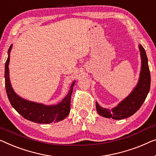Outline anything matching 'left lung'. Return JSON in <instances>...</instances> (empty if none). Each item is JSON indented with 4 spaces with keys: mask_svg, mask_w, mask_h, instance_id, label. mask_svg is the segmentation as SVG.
I'll return each mask as SVG.
<instances>
[{
    "mask_svg": "<svg viewBox=\"0 0 156 156\" xmlns=\"http://www.w3.org/2000/svg\"><path fill=\"white\" fill-rule=\"evenodd\" d=\"M139 49L141 55V66L137 85L126 98L111 109L101 107L96 102V109L98 113L102 117L117 120L126 119L136 112L146 100L150 90L151 74L146 53L140 44Z\"/></svg>",
    "mask_w": 156,
    "mask_h": 156,
    "instance_id": "1",
    "label": "left lung"
}]
</instances>
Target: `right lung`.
Returning a JSON list of instances; mask_svg holds the SVG:
<instances>
[{
	"label": "right lung",
	"mask_w": 156,
	"mask_h": 156,
	"mask_svg": "<svg viewBox=\"0 0 156 156\" xmlns=\"http://www.w3.org/2000/svg\"><path fill=\"white\" fill-rule=\"evenodd\" d=\"M12 47V44L8 51V56L5 65V81L6 93L13 108L25 119L38 124H50L64 119L69 115L71 109V98L76 81L72 83L67 95L56 105H47L24 99L15 93L10 83L8 66Z\"/></svg>",
	"instance_id": "add662e5"
}]
</instances>
